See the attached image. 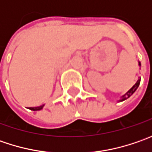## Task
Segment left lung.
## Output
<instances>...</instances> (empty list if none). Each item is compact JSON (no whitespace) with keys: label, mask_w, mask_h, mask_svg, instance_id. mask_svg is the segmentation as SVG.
<instances>
[{"label":"left lung","mask_w":152,"mask_h":152,"mask_svg":"<svg viewBox=\"0 0 152 152\" xmlns=\"http://www.w3.org/2000/svg\"><path fill=\"white\" fill-rule=\"evenodd\" d=\"M140 79H138V81L136 82V83H135V85H134V86L132 87L131 89H130L129 91H128V92L126 93L125 95H124V96H123V99H122L121 101H124V100H126L127 98H129V97L132 94H133V93H134V91H136V90H137V88L139 87V85H140Z\"/></svg>","instance_id":"obj_1"}]
</instances>
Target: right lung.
Instances as JSON below:
<instances>
[{
    "mask_svg": "<svg viewBox=\"0 0 152 152\" xmlns=\"http://www.w3.org/2000/svg\"><path fill=\"white\" fill-rule=\"evenodd\" d=\"M42 107H43V106L37 107H29V109H30V110H33V111H39V110L42 109Z\"/></svg>",
    "mask_w": 152,
    "mask_h": 152,
    "instance_id": "add662e5",
    "label": "right lung"
}]
</instances>
